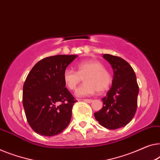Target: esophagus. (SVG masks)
Listing matches in <instances>:
<instances>
[{"label": "esophagus", "mask_w": 160, "mask_h": 160, "mask_svg": "<svg viewBox=\"0 0 160 160\" xmlns=\"http://www.w3.org/2000/svg\"><path fill=\"white\" fill-rule=\"evenodd\" d=\"M82 100H83L84 102H89V103H90V102H92V99H82Z\"/></svg>", "instance_id": "obj_1"}]
</instances>
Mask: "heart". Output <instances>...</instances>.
<instances>
[{
	"label": "heart",
	"instance_id": "obj_1",
	"mask_svg": "<svg viewBox=\"0 0 160 160\" xmlns=\"http://www.w3.org/2000/svg\"><path fill=\"white\" fill-rule=\"evenodd\" d=\"M63 78L66 87L70 90H75L84 78L85 83L76 92L78 97L92 95L96 91L99 93L105 92L112 82L110 73L97 61L80 62L77 65V71L67 68Z\"/></svg>",
	"mask_w": 160,
	"mask_h": 160
}]
</instances>
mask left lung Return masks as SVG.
Wrapping results in <instances>:
<instances>
[{"label":"left lung","instance_id":"1","mask_svg":"<svg viewBox=\"0 0 160 160\" xmlns=\"http://www.w3.org/2000/svg\"><path fill=\"white\" fill-rule=\"evenodd\" d=\"M113 70L112 87L102 100L103 107L94 112L95 119L105 128L115 130L124 127L135 115L138 86L133 69L121 58L104 54Z\"/></svg>","mask_w":160,"mask_h":160}]
</instances>
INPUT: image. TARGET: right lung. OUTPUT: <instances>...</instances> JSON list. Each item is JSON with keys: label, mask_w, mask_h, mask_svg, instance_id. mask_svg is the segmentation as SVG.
I'll use <instances>...</instances> for the list:
<instances>
[{"label": "right lung", "mask_w": 160, "mask_h": 160, "mask_svg": "<svg viewBox=\"0 0 160 160\" xmlns=\"http://www.w3.org/2000/svg\"><path fill=\"white\" fill-rule=\"evenodd\" d=\"M75 55H58L34 65L23 87V106L29 126L41 136L61 133L70 123L76 100L66 88L63 72Z\"/></svg>", "instance_id": "right-lung-1"}]
</instances>
